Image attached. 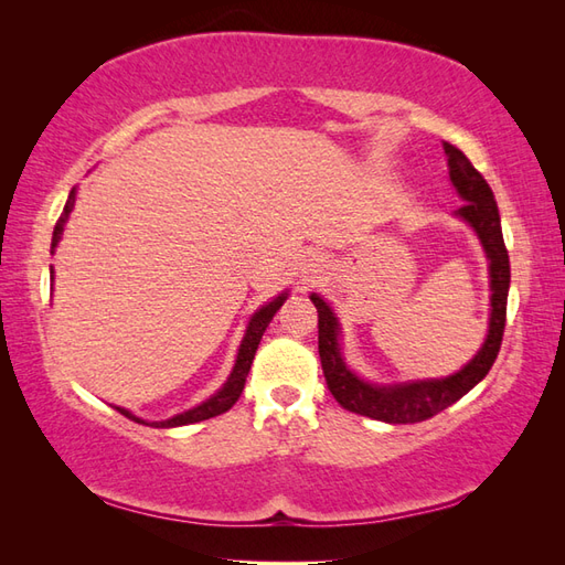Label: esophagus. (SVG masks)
<instances>
[{
	"instance_id": "34e87169",
	"label": "esophagus",
	"mask_w": 565,
	"mask_h": 565,
	"mask_svg": "<svg viewBox=\"0 0 565 565\" xmlns=\"http://www.w3.org/2000/svg\"><path fill=\"white\" fill-rule=\"evenodd\" d=\"M309 260H311V263H309V270H311V268H317V266H319V258H309Z\"/></svg>"
}]
</instances>
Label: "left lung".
<instances>
[{
  "label": "left lung",
  "instance_id": "8db88e82",
  "mask_svg": "<svg viewBox=\"0 0 565 565\" xmlns=\"http://www.w3.org/2000/svg\"><path fill=\"white\" fill-rule=\"evenodd\" d=\"M445 154L449 164V179H452L459 195L467 200L457 215L467 220L479 234L486 248V256L491 260V326H488V338L467 367L459 370L452 377L430 380V382H413V384H392V386H374L355 377L345 367L338 348V321L331 307L323 302L319 295H311L319 311V358L323 367L326 384L333 398L345 411L360 413L374 420L406 425L428 420L437 413L452 406L463 394L479 384L500 353L505 331L508 315V290H510V258L503 242V230H500V215L491 185L486 183L479 171L473 169L467 154L455 145L445 142Z\"/></svg>",
  "mask_w": 565,
  "mask_h": 565
}]
</instances>
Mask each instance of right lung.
I'll return each instance as SVG.
<instances>
[{
	"label": "right lung",
	"mask_w": 565,
	"mask_h": 565,
	"mask_svg": "<svg viewBox=\"0 0 565 565\" xmlns=\"http://www.w3.org/2000/svg\"><path fill=\"white\" fill-rule=\"evenodd\" d=\"M72 207H74V191L70 193L67 203H65V210H62V215H60V220H57V224H55L53 244H50V248L57 246L60 234H62V230H65V222H67V217H70ZM285 297H287V295L275 297L273 302H268L266 307H260V309L256 311V315L250 317L246 335H244L242 348H239V355H236V365H234V370H232V374H230L227 384H224L215 396H210V398L205 401V404H200V406H195V408H191V411L179 413V416H173V418H169V420H159V423H145V420H140V418H135L130 411H125V408H118V411L122 413L125 418H130V420H135V423L152 425V428H177V425L200 423V420L215 418V416H220V413H224V411H230V408L236 404V401H239V396H242V392H244V384H246V377H248L250 362H254V355H256V350H258L260 335H263V331L268 329V323H270V319L275 317V311H278V309L282 307Z\"/></svg>",
	"instance_id": "right-lung-1"
}]
</instances>
